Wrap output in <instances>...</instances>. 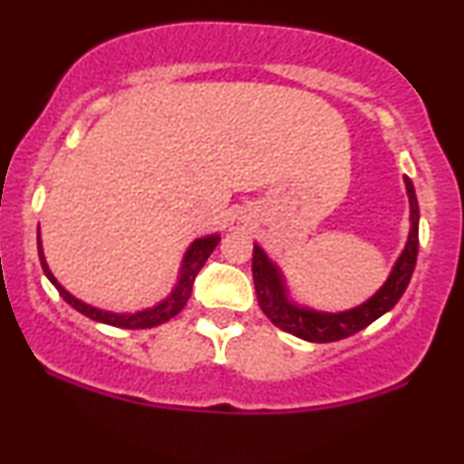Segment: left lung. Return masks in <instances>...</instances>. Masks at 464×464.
Here are the masks:
<instances>
[{"label": "left lung", "instance_id": "left-lung-1", "mask_svg": "<svg viewBox=\"0 0 464 464\" xmlns=\"http://www.w3.org/2000/svg\"><path fill=\"white\" fill-rule=\"evenodd\" d=\"M406 191L410 198V236L408 244L403 248L401 257L397 259L395 268H392L391 276L386 284L371 296L369 301L362 305L353 307L349 312L340 314H324L314 312L307 307H299L295 303L287 301L284 279H281L276 266L266 257L262 248L255 244L253 246V281L255 292H257V303L262 307L266 316L273 321L279 329L296 335V338L307 340V343H335V340L349 338V335L362 332L369 327L372 321L386 314L388 310L397 305L401 295L406 292L410 284V276L414 273V264H417L419 253V202L417 194H414L412 180L408 177Z\"/></svg>", "mask_w": 464, "mask_h": 464}]
</instances>
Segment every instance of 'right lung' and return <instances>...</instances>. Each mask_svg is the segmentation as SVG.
<instances>
[{"label":"right lung","mask_w":464,"mask_h":464,"mask_svg":"<svg viewBox=\"0 0 464 464\" xmlns=\"http://www.w3.org/2000/svg\"><path fill=\"white\" fill-rule=\"evenodd\" d=\"M218 242H220V236H207V237L196 239V242L188 248V253H185L183 266H180L179 284L172 290V295H169L163 303H159L157 307H152V310H143V312H137V314L102 312V310H98V307H92V305H87V303L78 301L76 296L69 295L65 287H63L54 279V275L50 273V268H47L45 257H44V250H41V239H39V257H41V266H44V273L47 275V279H50L52 284L56 285V290L61 292L63 299H65L69 305L73 307V310L84 314V316H89L92 321H98V323H104V324H113V327L150 329V327H157V324H161L165 321H169V318H174L180 310H183L185 303L189 301L191 285H194L196 275L200 273V268L205 266L207 257L214 253Z\"/></svg>","instance_id":"1"}]
</instances>
